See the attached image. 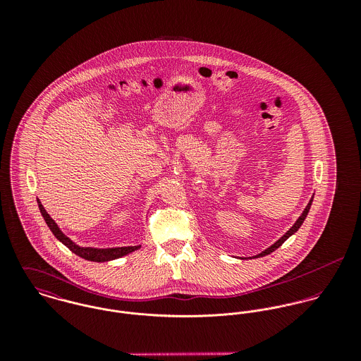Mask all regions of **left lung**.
<instances>
[{
	"mask_svg": "<svg viewBox=\"0 0 361 361\" xmlns=\"http://www.w3.org/2000/svg\"><path fill=\"white\" fill-rule=\"evenodd\" d=\"M312 199H314V196L310 199L309 204L306 206V208H305V211L302 212V215L298 218V221L293 224V226L282 236V238H279L274 245H271L269 247H267L264 252H261V253H258L257 256H253V258H258V257H264V256H267V255H271L272 252H275L279 246H282V243L286 240V239H289L293 233H296L298 231H299V228L302 226V224L305 222V219H306V216H307V214H309L310 211V207H311V203H312ZM245 259V258H243Z\"/></svg>",
	"mask_w": 361,
	"mask_h": 361,
	"instance_id": "obj_1",
	"label": "left lung"
}]
</instances>
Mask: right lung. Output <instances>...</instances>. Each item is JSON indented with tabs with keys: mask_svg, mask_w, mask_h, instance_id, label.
<instances>
[{
	"mask_svg": "<svg viewBox=\"0 0 361 361\" xmlns=\"http://www.w3.org/2000/svg\"><path fill=\"white\" fill-rule=\"evenodd\" d=\"M37 204L39 209L46 221V224L49 225L50 231L54 233V236L62 243L65 245L72 253H75L79 257L89 259V261H96V262H104V261H111V259H116V258L123 257L137 249H140V245L137 246H123V247H106V249H99V247H82L79 245H76L73 240H71L56 225V222L50 216V214L46 211V208L42 204V202L37 199Z\"/></svg>",
	"mask_w": 361,
	"mask_h": 361,
	"instance_id": "right-lung-1",
	"label": "right lung"
}]
</instances>
